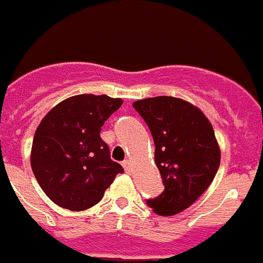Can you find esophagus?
Returning a JSON list of instances; mask_svg holds the SVG:
<instances>
[{"mask_svg": "<svg viewBox=\"0 0 263 263\" xmlns=\"http://www.w3.org/2000/svg\"><path fill=\"white\" fill-rule=\"evenodd\" d=\"M122 166H124V168L126 173H130V170H132V164H130L129 160H125L124 163H122Z\"/></svg>", "mask_w": 263, "mask_h": 263, "instance_id": "obj_1", "label": "esophagus"}]
</instances>
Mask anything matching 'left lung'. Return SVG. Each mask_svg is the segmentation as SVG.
<instances>
[{
	"instance_id": "1",
	"label": "left lung",
	"mask_w": 263,
	"mask_h": 263,
	"mask_svg": "<svg viewBox=\"0 0 263 263\" xmlns=\"http://www.w3.org/2000/svg\"><path fill=\"white\" fill-rule=\"evenodd\" d=\"M133 106L152 132L164 185L146 204L157 215H176L204 194L217 173L220 148L213 127L200 109L176 97L139 100Z\"/></svg>"
}]
</instances>
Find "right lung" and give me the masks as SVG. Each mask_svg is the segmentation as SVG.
Listing matches in <instances>:
<instances>
[{"instance_id":"1","label":"right lung","mask_w":263,"mask_h":263,"mask_svg":"<svg viewBox=\"0 0 263 263\" xmlns=\"http://www.w3.org/2000/svg\"><path fill=\"white\" fill-rule=\"evenodd\" d=\"M122 105L106 95H78L48 111L34 136L31 168L55 204L84 211L99 203L124 168L110 159L100 132Z\"/></svg>"}]
</instances>
